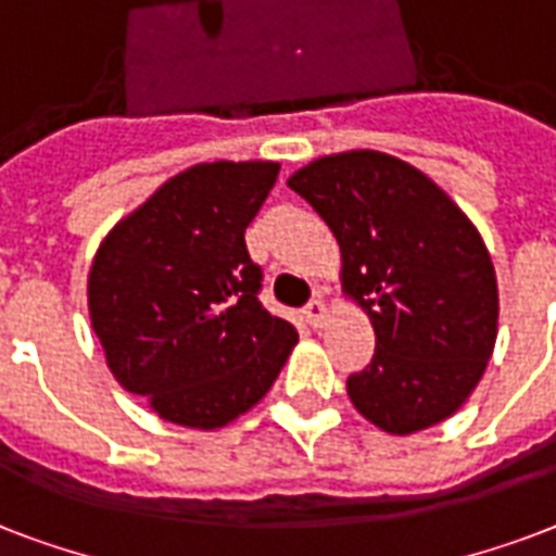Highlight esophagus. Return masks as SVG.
<instances>
[{
	"mask_svg": "<svg viewBox=\"0 0 556 556\" xmlns=\"http://www.w3.org/2000/svg\"><path fill=\"white\" fill-rule=\"evenodd\" d=\"M304 316H307V321L313 327H325L327 321H330V307H327L325 299H313L304 307Z\"/></svg>",
	"mask_w": 556,
	"mask_h": 556,
	"instance_id": "esophagus-1",
	"label": "esophagus"
}]
</instances>
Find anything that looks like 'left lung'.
Returning a JSON list of instances; mask_svg holds the SVG:
<instances>
[{
	"label": "left lung",
	"instance_id": "left-lung-1",
	"mask_svg": "<svg viewBox=\"0 0 556 556\" xmlns=\"http://www.w3.org/2000/svg\"><path fill=\"white\" fill-rule=\"evenodd\" d=\"M333 231L342 295L374 327V356L348 377L359 415L424 432L470 400L498 333L493 257L458 202L380 150L313 159L287 179Z\"/></svg>",
	"mask_w": 556,
	"mask_h": 556
}]
</instances>
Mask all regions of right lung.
Instances as JSON below:
<instances>
[{"instance_id":"right-lung-1","label":"right lung","mask_w":556,"mask_h":556,"mask_svg":"<svg viewBox=\"0 0 556 556\" xmlns=\"http://www.w3.org/2000/svg\"><path fill=\"white\" fill-rule=\"evenodd\" d=\"M278 162H202L106 231L86 304L106 368L162 420L214 432L257 406L299 333L261 307L247 226Z\"/></svg>"}]
</instances>
